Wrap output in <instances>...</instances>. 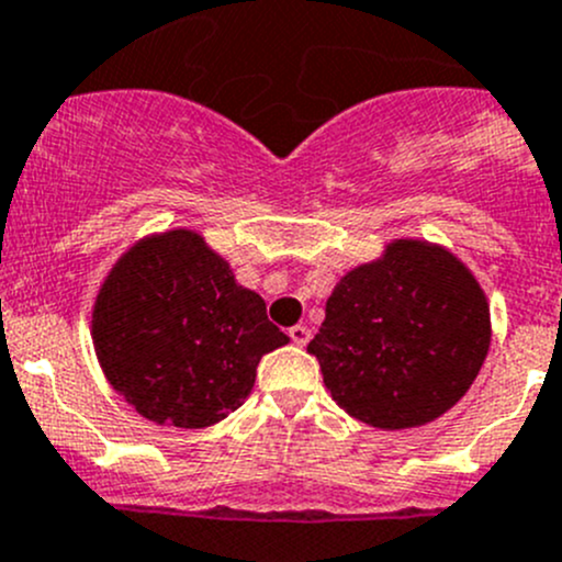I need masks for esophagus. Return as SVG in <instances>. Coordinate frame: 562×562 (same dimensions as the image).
<instances>
[{"label": "esophagus", "mask_w": 562, "mask_h": 562, "mask_svg": "<svg viewBox=\"0 0 562 562\" xmlns=\"http://www.w3.org/2000/svg\"><path fill=\"white\" fill-rule=\"evenodd\" d=\"M288 335H291V340L296 342V346H307L310 342V329L304 324L291 326V329H288Z\"/></svg>", "instance_id": "esophagus-1"}]
</instances>
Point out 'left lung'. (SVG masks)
Here are the masks:
<instances>
[{
  "instance_id": "obj_1",
  "label": "left lung",
  "mask_w": 562,
  "mask_h": 562,
  "mask_svg": "<svg viewBox=\"0 0 562 562\" xmlns=\"http://www.w3.org/2000/svg\"><path fill=\"white\" fill-rule=\"evenodd\" d=\"M488 342V302L472 271L437 244L401 238L337 282L307 351L337 406L401 431L464 397Z\"/></svg>"
}]
</instances>
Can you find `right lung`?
<instances>
[{
  "label": "right lung",
  "mask_w": 562,
  "mask_h": 562,
  "mask_svg": "<svg viewBox=\"0 0 562 562\" xmlns=\"http://www.w3.org/2000/svg\"><path fill=\"white\" fill-rule=\"evenodd\" d=\"M92 342L109 384L143 417L205 428L247 401L260 357L288 335L203 236L170 231L134 244L109 271Z\"/></svg>",
  "instance_id": "1"
}]
</instances>
